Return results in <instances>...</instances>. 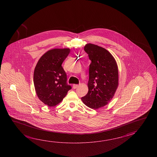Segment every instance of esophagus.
<instances>
[{
	"label": "esophagus",
	"mask_w": 157,
	"mask_h": 157,
	"mask_svg": "<svg viewBox=\"0 0 157 157\" xmlns=\"http://www.w3.org/2000/svg\"><path fill=\"white\" fill-rule=\"evenodd\" d=\"M78 86V85H77V84H74V85H73V86H72V87H73V89H76Z\"/></svg>",
	"instance_id": "34e87169"
}]
</instances>
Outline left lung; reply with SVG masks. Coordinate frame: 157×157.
Segmentation results:
<instances>
[{
  "label": "left lung",
  "mask_w": 157,
  "mask_h": 157,
  "mask_svg": "<svg viewBox=\"0 0 157 157\" xmlns=\"http://www.w3.org/2000/svg\"><path fill=\"white\" fill-rule=\"evenodd\" d=\"M84 50L91 62L89 67L88 93L81 100L87 107L97 109L113 98L118 86V70L113 56L102 47L87 44Z\"/></svg>",
  "instance_id": "1"
}]
</instances>
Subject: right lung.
<instances>
[{"label": "right lung", "mask_w": 157, "mask_h": 157, "mask_svg": "<svg viewBox=\"0 0 157 157\" xmlns=\"http://www.w3.org/2000/svg\"><path fill=\"white\" fill-rule=\"evenodd\" d=\"M70 52V48H54L40 57L33 73V84L39 100L49 107L60 103L71 87L62 64Z\"/></svg>", "instance_id": "add662e5"}]
</instances>
